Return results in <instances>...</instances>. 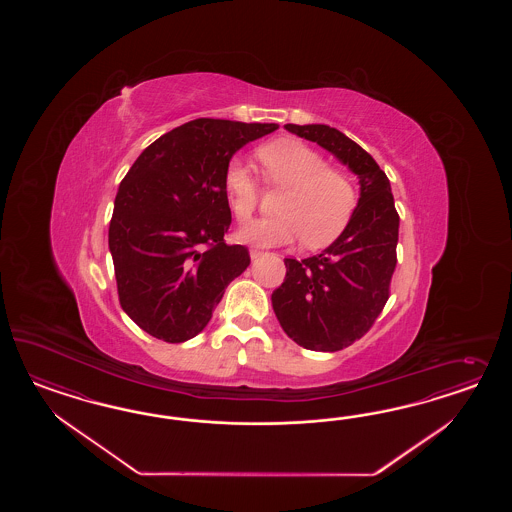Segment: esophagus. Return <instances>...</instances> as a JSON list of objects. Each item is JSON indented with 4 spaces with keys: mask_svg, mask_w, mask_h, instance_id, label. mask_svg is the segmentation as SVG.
I'll return each instance as SVG.
<instances>
[{
    "mask_svg": "<svg viewBox=\"0 0 512 512\" xmlns=\"http://www.w3.org/2000/svg\"><path fill=\"white\" fill-rule=\"evenodd\" d=\"M249 255H251V259H253V261H255V259H259V257H263L264 251H263V249L253 248V249H251V251H249Z\"/></svg>",
    "mask_w": 512,
    "mask_h": 512,
    "instance_id": "esophagus-1",
    "label": "esophagus"
}]
</instances>
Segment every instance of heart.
I'll list each match as a JSON object with an SVG mask.
<instances>
[{"mask_svg":"<svg viewBox=\"0 0 512 512\" xmlns=\"http://www.w3.org/2000/svg\"><path fill=\"white\" fill-rule=\"evenodd\" d=\"M257 154L268 184L285 187L287 193L278 204L281 216L251 223L238 238L259 248L289 246L302 238L311 249L332 244L357 208V186L351 176L328 167L325 155L300 140H274ZM223 184L236 221L246 223L259 206L261 187L240 157L227 163Z\"/></svg>","mask_w":512,"mask_h":512,"instance_id":"1","label":"heart"}]
</instances>
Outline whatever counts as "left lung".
<instances>
[{"mask_svg":"<svg viewBox=\"0 0 512 512\" xmlns=\"http://www.w3.org/2000/svg\"><path fill=\"white\" fill-rule=\"evenodd\" d=\"M285 129L336 155L360 184L355 214L343 233L319 255L285 259L287 274L272 293V308L291 340L334 353L360 340L387 304L400 216L387 174L355 140L330 125Z\"/></svg>","mask_w":512,"mask_h":512,"instance_id":"obj_1","label":"left lung"}]
</instances>
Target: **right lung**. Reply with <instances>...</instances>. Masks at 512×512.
I'll list each match as a JSON object with an SVG mask.
<instances>
[{"instance_id": "add662e5", "label": "right lung", "mask_w": 512, "mask_h": 512, "mask_svg": "<svg viewBox=\"0 0 512 512\" xmlns=\"http://www.w3.org/2000/svg\"><path fill=\"white\" fill-rule=\"evenodd\" d=\"M278 124L197 118L152 142L125 174L110 219L109 248L125 313L157 340L197 336L227 285L249 266L229 246L223 184L234 152Z\"/></svg>"}]
</instances>
